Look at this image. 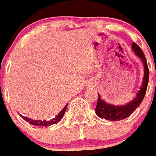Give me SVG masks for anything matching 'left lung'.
Segmentation results:
<instances>
[{"label": "left lung", "mask_w": 156, "mask_h": 156, "mask_svg": "<svg viewBox=\"0 0 156 156\" xmlns=\"http://www.w3.org/2000/svg\"><path fill=\"white\" fill-rule=\"evenodd\" d=\"M132 50L135 53L136 55L141 59L144 64V78H143L142 85L140 88L139 91L137 92L136 97L134 98L132 101L129 102L125 105H115L107 103L102 99H101L100 95H99L98 102L96 107H95V113L100 118H104L107 120L111 121H117V120H123L128 117L133 112L137 109L142 102L145 93H146L147 87L148 83V78H149V70H148V64H147L146 58L143 54L142 50L139 46L135 43H132Z\"/></svg>", "instance_id": "1"}]
</instances>
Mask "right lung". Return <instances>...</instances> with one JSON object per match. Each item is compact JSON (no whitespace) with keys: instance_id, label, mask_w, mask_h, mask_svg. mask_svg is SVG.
<instances>
[{"instance_id":"right-lung-1","label":"right lung","mask_w":156,"mask_h":156,"mask_svg":"<svg viewBox=\"0 0 156 156\" xmlns=\"http://www.w3.org/2000/svg\"><path fill=\"white\" fill-rule=\"evenodd\" d=\"M67 106H68V104L64 106V109H63L62 110L54 117V118L51 119L50 120H33V119L29 118V117H26V116H22V115H20V116H22V118L26 120V121L29 122V123L33 124V125L41 126V127H49V126L53 125V124H55V123H58V122L61 120V118L64 116V113H65L66 109H67Z\"/></svg>"}]
</instances>
